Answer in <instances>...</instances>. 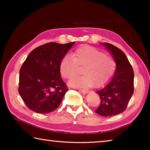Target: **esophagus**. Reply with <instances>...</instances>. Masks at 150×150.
Returning a JSON list of instances; mask_svg holds the SVG:
<instances>
[{
  "label": "esophagus",
  "instance_id": "1",
  "mask_svg": "<svg viewBox=\"0 0 150 150\" xmlns=\"http://www.w3.org/2000/svg\"><path fill=\"white\" fill-rule=\"evenodd\" d=\"M79 92L82 93H84V94L88 93V91L85 90V89H79Z\"/></svg>",
  "mask_w": 150,
  "mask_h": 150
}]
</instances>
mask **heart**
Wrapping results in <instances>:
<instances>
[{"label": "heart", "instance_id": "obj_1", "mask_svg": "<svg viewBox=\"0 0 150 150\" xmlns=\"http://www.w3.org/2000/svg\"><path fill=\"white\" fill-rule=\"evenodd\" d=\"M116 62L111 55L92 46H83L76 50L72 56L67 55L60 62V73L65 79H71L82 68L84 75L69 81L70 86L87 87L95 85L100 87L112 77L116 70Z\"/></svg>", "mask_w": 150, "mask_h": 150}]
</instances>
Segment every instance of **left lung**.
I'll return each instance as SVG.
<instances>
[{
    "label": "left lung",
    "instance_id": "8db88e82",
    "mask_svg": "<svg viewBox=\"0 0 150 150\" xmlns=\"http://www.w3.org/2000/svg\"><path fill=\"white\" fill-rule=\"evenodd\" d=\"M101 44L111 52L116 68L109 83L96 91L100 105L95 112L102 116L117 115L126 110L134 93V71L122 51L108 43Z\"/></svg>",
    "mask_w": 150,
    "mask_h": 150
}]
</instances>
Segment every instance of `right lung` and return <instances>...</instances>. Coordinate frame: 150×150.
<instances>
[{"instance_id": "add662e5", "label": "right lung", "mask_w": 150, "mask_h": 150, "mask_svg": "<svg viewBox=\"0 0 150 150\" xmlns=\"http://www.w3.org/2000/svg\"><path fill=\"white\" fill-rule=\"evenodd\" d=\"M74 44L50 42L28 55L20 70L18 92L31 110L48 113L59 106L68 91L61 77L60 62Z\"/></svg>"}]
</instances>
